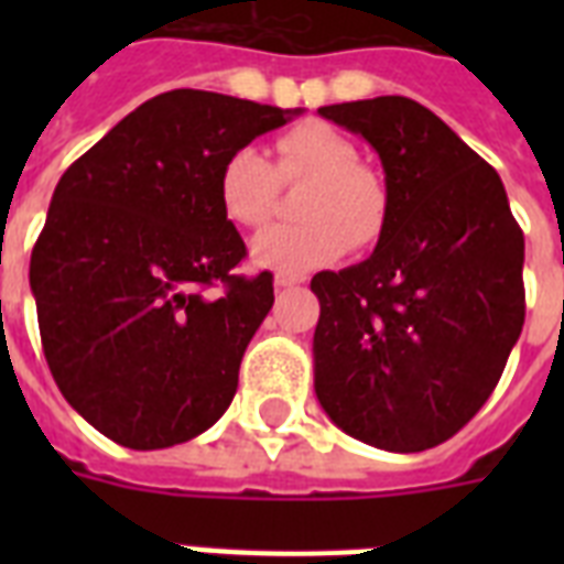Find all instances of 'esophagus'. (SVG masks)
I'll return each mask as SVG.
<instances>
[{"mask_svg": "<svg viewBox=\"0 0 564 564\" xmlns=\"http://www.w3.org/2000/svg\"><path fill=\"white\" fill-rule=\"evenodd\" d=\"M299 283H304V274H290V272L274 274V286H278V290H290V286H299Z\"/></svg>", "mask_w": 564, "mask_h": 564, "instance_id": "1", "label": "esophagus"}]
</instances>
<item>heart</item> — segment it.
<instances>
[{"instance_id": "1", "label": "heart", "mask_w": 564, "mask_h": 564, "mask_svg": "<svg viewBox=\"0 0 564 564\" xmlns=\"http://www.w3.org/2000/svg\"><path fill=\"white\" fill-rule=\"evenodd\" d=\"M307 181L299 198L301 221L278 225L254 239L260 265L310 272L339 260L348 248L375 246L389 216V189L362 166L351 137L325 122H301L274 140V163L239 145L216 172V198L234 225L257 230L278 210L281 184Z\"/></svg>"}]
</instances>
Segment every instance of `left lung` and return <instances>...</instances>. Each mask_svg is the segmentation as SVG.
<instances>
[{"label": "left lung", "instance_id": "obj_1", "mask_svg": "<svg viewBox=\"0 0 564 564\" xmlns=\"http://www.w3.org/2000/svg\"><path fill=\"white\" fill-rule=\"evenodd\" d=\"M383 163L389 216L375 254L310 283L316 394L366 445L419 454L495 392L524 327V230L500 175L406 96L327 105Z\"/></svg>", "mask_w": 564, "mask_h": 564}]
</instances>
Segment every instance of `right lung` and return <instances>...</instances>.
<instances>
[{
    "label": "right lung",
    "mask_w": 564,
    "mask_h": 564,
    "mask_svg": "<svg viewBox=\"0 0 564 564\" xmlns=\"http://www.w3.org/2000/svg\"><path fill=\"white\" fill-rule=\"evenodd\" d=\"M295 113L161 93L57 181L29 269L40 343L69 406L117 445L189 442L234 401L274 286L234 272L248 251L216 172Z\"/></svg>",
    "instance_id": "add662e5"
}]
</instances>
